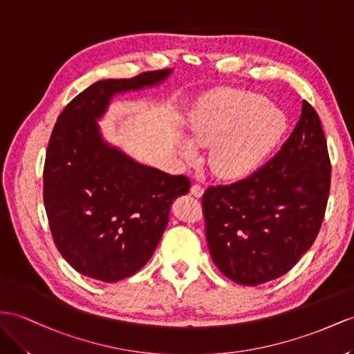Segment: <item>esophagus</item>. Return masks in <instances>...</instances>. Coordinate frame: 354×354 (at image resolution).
Instances as JSON below:
<instances>
[{
    "label": "esophagus",
    "instance_id": "34e87169",
    "mask_svg": "<svg viewBox=\"0 0 354 354\" xmlns=\"http://www.w3.org/2000/svg\"><path fill=\"white\" fill-rule=\"evenodd\" d=\"M189 192H192V194L194 196V197H202L203 196V187L201 185V184H193L192 185V189H189Z\"/></svg>",
    "mask_w": 354,
    "mask_h": 354
}]
</instances>
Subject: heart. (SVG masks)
<instances>
[{
  "mask_svg": "<svg viewBox=\"0 0 354 354\" xmlns=\"http://www.w3.org/2000/svg\"><path fill=\"white\" fill-rule=\"evenodd\" d=\"M263 97L230 93L205 98L189 116L188 129L196 145H212L211 169L224 179H242L263 165L286 131V118L268 107ZM192 158V145H183Z\"/></svg>",
  "mask_w": 354,
  "mask_h": 354,
  "instance_id": "b5f03b06",
  "label": "heart"
}]
</instances>
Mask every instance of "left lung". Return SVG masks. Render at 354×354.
<instances>
[{
  "label": "left lung",
  "mask_w": 354,
  "mask_h": 354,
  "mask_svg": "<svg viewBox=\"0 0 354 354\" xmlns=\"http://www.w3.org/2000/svg\"><path fill=\"white\" fill-rule=\"evenodd\" d=\"M330 189V158L320 118L302 113L277 156L251 176L209 187L202 197L211 257L242 286L283 277L311 248Z\"/></svg>",
  "instance_id": "8db88e82"
}]
</instances>
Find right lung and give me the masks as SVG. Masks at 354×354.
I'll use <instances>...</instances> for the list:
<instances>
[{
  "label": "right lung",
  "mask_w": 354,
  "mask_h": 354,
  "mask_svg": "<svg viewBox=\"0 0 354 354\" xmlns=\"http://www.w3.org/2000/svg\"><path fill=\"white\" fill-rule=\"evenodd\" d=\"M170 70L145 71L88 86L53 127L43 167V202L52 239L79 274L115 283L140 270L156 251L170 205L189 179L142 166L111 148L97 118L116 93L161 82Z\"/></svg>",
  "instance_id": "add662e5"
}]
</instances>
